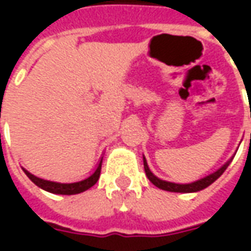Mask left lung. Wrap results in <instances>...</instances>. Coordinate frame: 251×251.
<instances>
[{"label":"left lung","instance_id":"obj_1","mask_svg":"<svg viewBox=\"0 0 251 251\" xmlns=\"http://www.w3.org/2000/svg\"><path fill=\"white\" fill-rule=\"evenodd\" d=\"M232 162V159H229L222 166L219 168L217 172L208 175L205 177L200 178L197 181H193V183H188V184H177V183H172V181H166V180H162V178L156 177L152 172L148 168V163H147V159L144 158V169H145V173H147V177L150 178V181L156 186L158 188H162V190H166V191H172V193H196V191H200V190H204L205 187H208L209 184H212L215 180H217L225 170L229 166V163Z\"/></svg>","mask_w":251,"mask_h":251}]
</instances>
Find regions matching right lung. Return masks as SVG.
Instances as JSON below:
<instances>
[{
	"mask_svg": "<svg viewBox=\"0 0 251 251\" xmlns=\"http://www.w3.org/2000/svg\"><path fill=\"white\" fill-rule=\"evenodd\" d=\"M26 176L33 181L36 186H39L40 188H43L49 193H53V194H63V196H73V194H79L86 191L88 188H91L92 186L96 184V181L99 180L101 170V159L98 165L96 170L92 173L89 177L83 178L81 181H75V183H57V181H50V180H44V178L37 177L32 175L30 172H27L26 169H24Z\"/></svg>",
	"mask_w": 251,
	"mask_h": 251,
	"instance_id": "1",
	"label": "right lung"
}]
</instances>
